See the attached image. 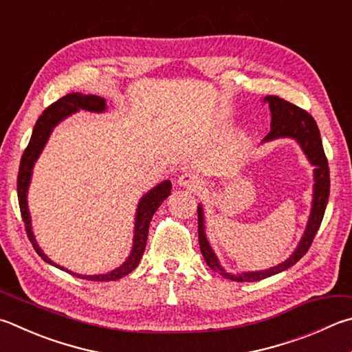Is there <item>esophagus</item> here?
Segmentation results:
<instances>
[{
  "label": "esophagus",
  "mask_w": 352,
  "mask_h": 352,
  "mask_svg": "<svg viewBox=\"0 0 352 352\" xmlns=\"http://www.w3.org/2000/svg\"><path fill=\"white\" fill-rule=\"evenodd\" d=\"M177 183L180 184L182 188H189V189H192V190H195L197 188H200V184H201L200 178H198L194 174V172H183V174L178 177Z\"/></svg>",
  "instance_id": "esophagus-1"
}]
</instances>
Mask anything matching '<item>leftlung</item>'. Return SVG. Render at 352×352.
Instances as JSON below:
<instances>
[{
    "mask_svg": "<svg viewBox=\"0 0 352 352\" xmlns=\"http://www.w3.org/2000/svg\"><path fill=\"white\" fill-rule=\"evenodd\" d=\"M263 103L270 104L271 131L261 143L276 142V140L280 138H291L294 142H297L311 166H314V188H312L311 212L308 217V223H306L305 232L302 235V239H300L297 248L294 249V252L285 261H282V263L261 271L228 272L225 267L221 266L219 257H217V254L214 252V249L210 246V243L206 237L203 204L198 203V241H200L203 258L210 270L219 272L220 276L225 278L234 280V282H258V280L276 276V274L286 271L287 267L296 265L297 261L308 252L311 243L314 240L318 228H320L324 209H327L329 198L328 160L327 155H324L320 131H318L316 120L306 111L287 103L283 98L274 97V95H267V97H265Z\"/></svg>",
    "mask_w": 352,
    "mask_h": 352,
    "instance_id": "left-lung-1",
    "label": "left lung"
}]
</instances>
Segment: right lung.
I'll use <instances>...</instances> for the list:
<instances>
[{
    "label": "right lung",
    "instance_id": "1",
    "mask_svg": "<svg viewBox=\"0 0 352 352\" xmlns=\"http://www.w3.org/2000/svg\"><path fill=\"white\" fill-rule=\"evenodd\" d=\"M107 109L106 100L98 95H82L80 92L67 94L66 97L55 101L54 104H50L46 111H44L40 118L36 120L34 131H32L30 142L25 148L20 170H18V182H16V190H18V203H20L21 217L25 226V232L32 243V246L36 251V254L46 261V263L52 265L55 267H60L61 271H66L72 274L75 277H80L82 280H92V282H112V280H118L121 277L131 274L138 266L140 260L143 257L146 241H148V232L149 225L152 220V215L155 214V210L162 206V203L170 195L172 183L169 180H164L158 183L155 188H152L149 192H146L137 204L135 210V226H133V240H132V249L127 258L115 270L106 272V274H94V276H86V274H76L66 270L65 266H60L54 263L46 254L43 252V249L38 245L35 239V234L32 231V217L29 212V204H28V192L32 182V172H34V166L36 160L40 158L44 146L47 144L50 133L58 126L63 120H66L70 115H74L80 111L95 112V113H103Z\"/></svg>",
    "mask_w": 352,
    "mask_h": 352
}]
</instances>
